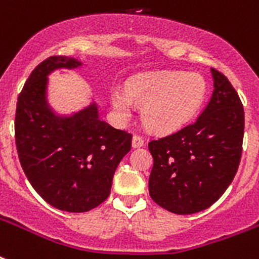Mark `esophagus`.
Returning a JSON list of instances; mask_svg holds the SVG:
<instances>
[{"mask_svg":"<svg viewBox=\"0 0 259 259\" xmlns=\"http://www.w3.org/2000/svg\"><path fill=\"white\" fill-rule=\"evenodd\" d=\"M144 144H145L144 138H142L141 136H137V134H134L133 141H132V145H133V148H141V146H144Z\"/></svg>","mask_w":259,"mask_h":259,"instance_id":"esophagus-1","label":"esophagus"}]
</instances>
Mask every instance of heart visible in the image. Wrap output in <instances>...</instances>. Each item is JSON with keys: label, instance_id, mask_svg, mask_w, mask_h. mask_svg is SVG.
<instances>
[{"label": "heart", "instance_id": "obj_1", "mask_svg": "<svg viewBox=\"0 0 259 259\" xmlns=\"http://www.w3.org/2000/svg\"><path fill=\"white\" fill-rule=\"evenodd\" d=\"M204 95L205 83L199 75L164 72L134 79L127 91L115 89L111 103L123 119L132 117L134 105L144 106L145 125L154 132H168L188 121Z\"/></svg>", "mask_w": 259, "mask_h": 259}]
</instances>
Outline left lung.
I'll use <instances>...</instances> for the list:
<instances>
[{
	"label": "left lung",
	"mask_w": 259,
	"mask_h": 259,
	"mask_svg": "<svg viewBox=\"0 0 259 259\" xmlns=\"http://www.w3.org/2000/svg\"><path fill=\"white\" fill-rule=\"evenodd\" d=\"M212 95L200 115L148 144L153 156L149 195L169 212L189 215L211 207L241 162L243 105L221 71L212 68Z\"/></svg>",
	"instance_id": "1"
}]
</instances>
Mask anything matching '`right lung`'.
<instances>
[{
  "label": "right lung",
  "instance_id": "right-lung-1",
  "mask_svg": "<svg viewBox=\"0 0 259 259\" xmlns=\"http://www.w3.org/2000/svg\"><path fill=\"white\" fill-rule=\"evenodd\" d=\"M80 63L50 56L26 79L18 94L14 138L22 170L34 191L52 207L87 212L109 197L113 176L133 136L98 118L95 105L71 118H58L47 107V75Z\"/></svg>",
  "mask_w": 259,
  "mask_h": 259
}]
</instances>
